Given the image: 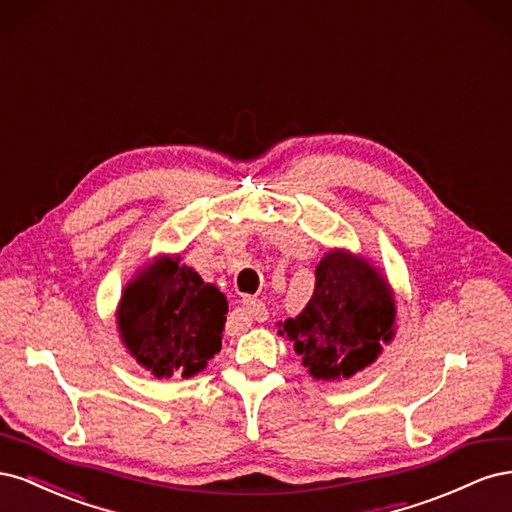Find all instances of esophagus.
Here are the masks:
<instances>
[{
	"mask_svg": "<svg viewBox=\"0 0 512 512\" xmlns=\"http://www.w3.org/2000/svg\"><path fill=\"white\" fill-rule=\"evenodd\" d=\"M241 312H243L247 318H252V320H256V322H265V320L269 318L267 305L262 303V301H258V299H243Z\"/></svg>",
	"mask_w": 512,
	"mask_h": 512,
	"instance_id": "obj_1",
	"label": "esophagus"
}]
</instances>
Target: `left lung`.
I'll use <instances>...</instances> for the list:
<instances>
[{"label": "left lung", "mask_w": 512, "mask_h": 512, "mask_svg": "<svg viewBox=\"0 0 512 512\" xmlns=\"http://www.w3.org/2000/svg\"><path fill=\"white\" fill-rule=\"evenodd\" d=\"M395 299L382 273L346 250L324 254L316 288L297 318L280 322L316 380L350 378L378 359L395 335Z\"/></svg>", "instance_id": "8db88e82"}]
</instances>
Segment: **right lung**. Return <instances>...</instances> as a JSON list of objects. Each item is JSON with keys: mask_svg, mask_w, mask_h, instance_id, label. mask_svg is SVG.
<instances>
[{"mask_svg": "<svg viewBox=\"0 0 512 512\" xmlns=\"http://www.w3.org/2000/svg\"><path fill=\"white\" fill-rule=\"evenodd\" d=\"M179 260L164 256L138 273L117 309L123 344L156 378H190L222 348L228 301Z\"/></svg>", "mask_w": 512, "mask_h": 512, "instance_id": "obj_1", "label": "right lung"}]
</instances>
